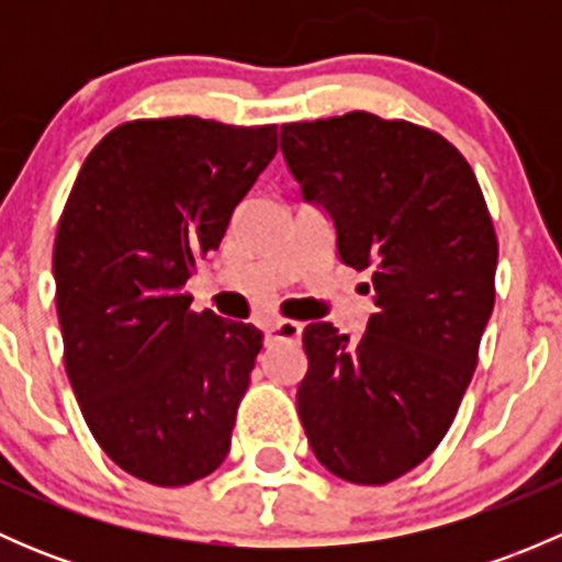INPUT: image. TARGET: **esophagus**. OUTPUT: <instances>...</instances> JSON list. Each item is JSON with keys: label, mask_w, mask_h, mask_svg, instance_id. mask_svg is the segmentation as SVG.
Returning <instances> with one entry per match:
<instances>
[{"label": "esophagus", "mask_w": 562, "mask_h": 562, "mask_svg": "<svg viewBox=\"0 0 562 562\" xmlns=\"http://www.w3.org/2000/svg\"><path fill=\"white\" fill-rule=\"evenodd\" d=\"M302 337V323L277 321L266 328V342H296Z\"/></svg>", "instance_id": "1"}]
</instances>
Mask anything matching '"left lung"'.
<instances>
[{
  "instance_id": "8db88e82",
  "label": "left lung",
  "mask_w": 562,
  "mask_h": 562,
  "mask_svg": "<svg viewBox=\"0 0 562 562\" xmlns=\"http://www.w3.org/2000/svg\"><path fill=\"white\" fill-rule=\"evenodd\" d=\"M280 146L334 220L342 263L370 271L375 291L359 339L304 328L299 418L323 468L389 484L438 449L479 364L495 225L470 162L422 124L350 111L282 124Z\"/></svg>"
}]
</instances>
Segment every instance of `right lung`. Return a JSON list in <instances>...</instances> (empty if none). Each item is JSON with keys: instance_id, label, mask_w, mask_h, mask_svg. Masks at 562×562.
<instances>
[{"instance_id": "obj_1", "label": "right lung", "mask_w": 562, "mask_h": 562, "mask_svg": "<svg viewBox=\"0 0 562 562\" xmlns=\"http://www.w3.org/2000/svg\"><path fill=\"white\" fill-rule=\"evenodd\" d=\"M277 155V124L133 119L89 151L54 241L65 370L124 473L184 486L228 457L263 334L184 293Z\"/></svg>"}]
</instances>
